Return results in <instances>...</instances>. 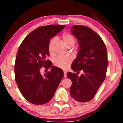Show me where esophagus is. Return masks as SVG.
<instances>
[{
	"label": "esophagus",
	"mask_w": 123,
	"mask_h": 123,
	"mask_svg": "<svg viewBox=\"0 0 123 123\" xmlns=\"http://www.w3.org/2000/svg\"><path fill=\"white\" fill-rule=\"evenodd\" d=\"M64 77H65V78H66L67 77V71L66 70H64Z\"/></svg>",
	"instance_id": "34e87169"
}]
</instances>
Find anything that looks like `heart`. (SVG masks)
Masks as SVG:
<instances>
[{"label":"heart","instance_id":"obj_1","mask_svg":"<svg viewBox=\"0 0 123 123\" xmlns=\"http://www.w3.org/2000/svg\"><path fill=\"white\" fill-rule=\"evenodd\" d=\"M63 40L64 43L68 47L70 45H74L75 43V38L72 35L69 33H65L63 35ZM56 38L54 37L50 40L49 43V50L50 53H52L53 50V46L55 42L56 41ZM72 59L69 56H58L54 60V63L55 66L62 69L68 68L72 63Z\"/></svg>","mask_w":123,"mask_h":123}]
</instances>
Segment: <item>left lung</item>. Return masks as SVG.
Listing matches in <instances>:
<instances>
[{
	"instance_id": "8db88e82",
	"label": "left lung",
	"mask_w": 123,
	"mask_h": 123,
	"mask_svg": "<svg viewBox=\"0 0 123 123\" xmlns=\"http://www.w3.org/2000/svg\"><path fill=\"white\" fill-rule=\"evenodd\" d=\"M70 32L77 38L79 45L77 58L71 68L74 72H83L80 77L76 73H67V77L72 82L70 96L77 101L88 102L93 99L105 79L106 48L100 36L86 26L74 25Z\"/></svg>"
}]
</instances>
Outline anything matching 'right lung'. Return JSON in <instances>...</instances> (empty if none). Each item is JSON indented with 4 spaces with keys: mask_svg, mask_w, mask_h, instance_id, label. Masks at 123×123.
Instances as JSON below:
<instances>
[{
    "mask_svg": "<svg viewBox=\"0 0 123 123\" xmlns=\"http://www.w3.org/2000/svg\"><path fill=\"white\" fill-rule=\"evenodd\" d=\"M65 27V25L40 27L27 36L18 49L14 65L16 81L22 95L28 101L42 105L51 100L64 77L62 69L52 66L46 60L49 55L50 40ZM51 68L43 75L42 66Z\"/></svg>",
    "mask_w": 123,
    "mask_h": 123,
    "instance_id": "obj_1",
    "label": "right lung"
}]
</instances>
